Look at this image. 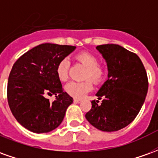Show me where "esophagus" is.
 <instances>
[{
  "label": "esophagus",
  "mask_w": 158,
  "mask_h": 158,
  "mask_svg": "<svg viewBox=\"0 0 158 158\" xmlns=\"http://www.w3.org/2000/svg\"><path fill=\"white\" fill-rule=\"evenodd\" d=\"M73 102L75 103H79L80 102H81V99H78V98H74L73 99Z\"/></svg>",
  "instance_id": "obj_1"
}]
</instances>
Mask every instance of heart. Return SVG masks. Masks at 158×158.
I'll use <instances>...</instances> for the list:
<instances>
[{"mask_svg": "<svg viewBox=\"0 0 158 158\" xmlns=\"http://www.w3.org/2000/svg\"><path fill=\"white\" fill-rule=\"evenodd\" d=\"M76 60L86 68L84 79H90L95 84L102 82L106 72V69L99 66V60L96 56L88 52H82L76 56ZM69 62L68 59H62L56 67V74L61 81H65L69 77ZM92 89L90 80L87 79L82 82L70 81L65 85V91L69 96L75 98H82L83 96Z\"/></svg>", "mask_w": 158, "mask_h": 158, "instance_id": "heart-1", "label": "heart"}]
</instances>
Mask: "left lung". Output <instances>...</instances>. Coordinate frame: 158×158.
I'll use <instances>...</instances> for the list:
<instances>
[{
  "label": "left lung",
  "instance_id": "8db88e82",
  "mask_svg": "<svg viewBox=\"0 0 158 158\" xmlns=\"http://www.w3.org/2000/svg\"><path fill=\"white\" fill-rule=\"evenodd\" d=\"M96 50L106 62L107 80L96 94L97 99H102L101 105L92 101L85 118L102 131H118L135 118L145 102L148 90L146 69L138 56L121 45H101Z\"/></svg>",
  "mask_w": 158,
  "mask_h": 158
}]
</instances>
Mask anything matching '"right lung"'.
Instances as JSON below:
<instances>
[{
  "label": "right lung",
  "mask_w": 158,
  "mask_h": 158,
  "mask_svg": "<svg viewBox=\"0 0 158 158\" xmlns=\"http://www.w3.org/2000/svg\"><path fill=\"white\" fill-rule=\"evenodd\" d=\"M76 46L45 43L34 47L13 64L7 84V101L17 121L31 132L48 133L56 129L73 103L62 90L56 67ZM55 94L52 102L45 95Z\"/></svg>",
  "instance_id": "1"
}]
</instances>
